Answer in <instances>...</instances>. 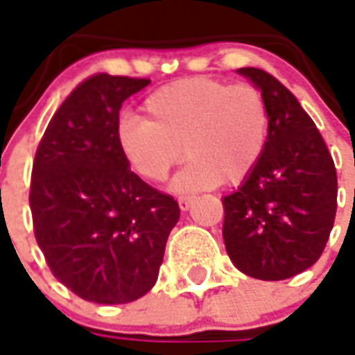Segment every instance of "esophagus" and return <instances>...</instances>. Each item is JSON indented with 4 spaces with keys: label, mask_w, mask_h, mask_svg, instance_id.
Masks as SVG:
<instances>
[{
    "label": "esophagus",
    "mask_w": 355,
    "mask_h": 355,
    "mask_svg": "<svg viewBox=\"0 0 355 355\" xmlns=\"http://www.w3.org/2000/svg\"><path fill=\"white\" fill-rule=\"evenodd\" d=\"M193 196H180L178 198V207H180V211H188L190 209V205L193 203Z\"/></svg>",
    "instance_id": "esophagus-1"
}]
</instances>
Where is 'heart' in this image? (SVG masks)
Returning a JSON list of instances; mask_svg holds the SVG:
<instances>
[{
    "instance_id": "obj_1",
    "label": "heart",
    "mask_w": 355,
    "mask_h": 355,
    "mask_svg": "<svg viewBox=\"0 0 355 355\" xmlns=\"http://www.w3.org/2000/svg\"><path fill=\"white\" fill-rule=\"evenodd\" d=\"M143 120L124 118L118 146L130 169L146 182H162L182 159L178 191L222 182H244L263 156L269 139V107L252 84L212 77L182 78L152 92L143 101Z\"/></svg>"
}]
</instances>
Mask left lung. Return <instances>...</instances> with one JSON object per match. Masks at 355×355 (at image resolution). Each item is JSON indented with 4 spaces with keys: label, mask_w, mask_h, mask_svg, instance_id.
<instances>
[{
    "label": "left lung",
    "mask_w": 355,
    "mask_h": 355,
    "mask_svg": "<svg viewBox=\"0 0 355 355\" xmlns=\"http://www.w3.org/2000/svg\"><path fill=\"white\" fill-rule=\"evenodd\" d=\"M269 107V139L243 186L225 196L227 256L248 277L284 280L316 263L337 212V169L312 118L284 84L241 67Z\"/></svg>",
    "instance_id": "1"
}]
</instances>
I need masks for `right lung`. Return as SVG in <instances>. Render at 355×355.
I'll list each match as a JSON object with an SVG mask.
<instances>
[{"label": "right lung", "mask_w": 355, "mask_h": 355, "mask_svg": "<svg viewBox=\"0 0 355 355\" xmlns=\"http://www.w3.org/2000/svg\"><path fill=\"white\" fill-rule=\"evenodd\" d=\"M148 78H84L46 125L31 169L33 233L52 275L84 301L131 303L156 284L180 209L130 169L118 114Z\"/></svg>", "instance_id": "add662e5"}]
</instances>
